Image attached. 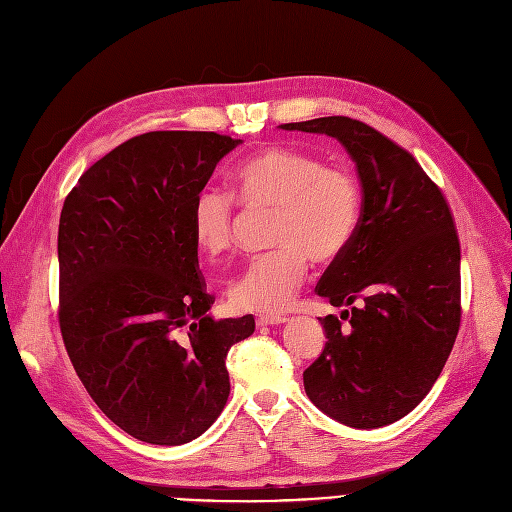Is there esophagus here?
<instances>
[{
  "label": "esophagus",
  "mask_w": 512,
  "mask_h": 512,
  "mask_svg": "<svg viewBox=\"0 0 512 512\" xmlns=\"http://www.w3.org/2000/svg\"><path fill=\"white\" fill-rule=\"evenodd\" d=\"M287 323L285 316H274V314H261L257 316V325L259 327H276V325H282Z\"/></svg>",
  "instance_id": "34e87169"
}]
</instances>
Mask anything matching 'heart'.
Returning <instances> with one entry per match:
<instances>
[{
  "mask_svg": "<svg viewBox=\"0 0 512 512\" xmlns=\"http://www.w3.org/2000/svg\"><path fill=\"white\" fill-rule=\"evenodd\" d=\"M240 202L276 211L272 246L253 259L230 287L236 310L280 314L291 308L306 282L310 259L333 263L352 244L361 223V185L342 166L293 147H263L232 170ZM238 225L236 202L217 187H204L192 204L198 249L217 257L230 249Z\"/></svg>",
  "mask_w": 512,
  "mask_h": 512,
  "instance_id": "heart-1",
  "label": "heart"
}]
</instances>
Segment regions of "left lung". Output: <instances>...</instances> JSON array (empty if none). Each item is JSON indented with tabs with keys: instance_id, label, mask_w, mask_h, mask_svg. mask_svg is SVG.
Returning a JSON list of instances; mask_svg holds the SVG:
<instances>
[{
	"instance_id": "left-lung-1",
	"label": "left lung",
	"mask_w": 512,
	"mask_h": 512,
	"mask_svg": "<svg viewBox=\"0 0 512 512\" xmlns=\"http://www.w3.org/2000/svg\"><path fill=\"white\" fill-rule=\"evenodd\" d=\"M342 143L363 189L361 223L316 293L344 308L320 318L323 354L308 399L352 428L405 418L437 382L460 329V240L447 200L407 149L344 116L282 124Z\"/></svg>"
}]
</instances>
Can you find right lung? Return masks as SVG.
<instances>
[{"label":"right lung","mask_w":512,"mask_h":512,"mask_svg":"<svg viewBox=\"0 0 512 512\" xmlns=\"http://www.w3.org/2000/svg\"><path fill=\"white\" fill-rule=\"evenodd\" d=\"M217 132L156 130L94 162L59 221V325L92 401L130 437L183 445L230 396L225 356L255 318L215 320L192 204L223 156Z\"/></svg>","instance_id":"1"}]
</instances>
